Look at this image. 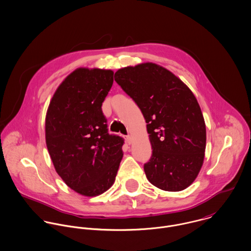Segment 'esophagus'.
Listing matches in <instances>:
<instances>
[{
  "mask_svg": "<svg viewBox=\"0 0 251 251\" xmlns=\"http://www.w3.org/2000/svg\"><path fill=\"white\" fill-rule=\"evenodd\" d=\"M125 139H126V141H127V143L128 144H131L132 143V137L130 136V135H128V136H126V138H125Z\"/></svg>",
  "mask_w": 251,
  "mask_h": 251,
  "instance_id": "obj_1",
  "label": "esophagus"
}]
</instances>
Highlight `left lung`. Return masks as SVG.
Here are the masks:
<instances>
[{"instance_id": "left-lung-1", "label": "left lung", "mask_w": 251, "mask_h": 251, "mask_svg": "<svg viewBox=\"0 0 251 251\" xmlns=\"http://www.w3.org/2000/svg\"><path fill=\"white\" fill-rule=\"evenodd\" d=\"M114 77L147 123L153 149L143 167L148 181L167 192L187 189L201 169L206 148L205 121L194 93L152 62L121 68Z\"/></svg>"}]
</instances>
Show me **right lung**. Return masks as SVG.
<instances>
[{
    "instance_id": "add662e5",
    "label": "right lung",
    "mask_w": 251,
    "mask_h": 251,
    "mask_svg": "<svg viewBox=\"0 0 251 251\" xmlns=\"http://www.w3.org/2000/svg\"><path fill=\"white\" fill-rule=\"evenodd\" d=\"M112 83V70L78 68L59 84L46 114V144L56 171L84 196L112 187L123 157L124 139L108 133L101 108Z\"/></svg>"
}]
</instances>
